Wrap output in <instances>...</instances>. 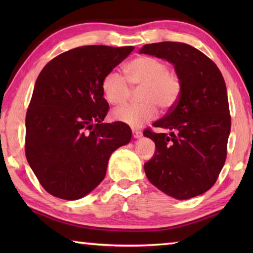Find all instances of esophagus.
I'll list each match as a JSON object with an SVG mask.
<instances>
[{
	"label": "esophagus",
	"instance_id": "obj_1",
	"mask_svg": "<svg viewBox=\"0 0 253 253\" xmlns=\"http://www.w3.org/2000/svg\"><path fill=\"white\" fill-rule=\"evenodd\" d=\"M132 136H134V138H140L143 136V132L138 129H132Z\"/></svg>",
	"mask_w": 253,
	"mask_h": 253
}]
</instances>
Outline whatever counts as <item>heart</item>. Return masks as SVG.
Wrapping results in <instances>:
<instances>
[{
  "mask_svg": "<svg viewBox=\"0 0 253 253\" xmlns=\"http://www.w3.org/2000/svg\"><path fill=\"white\" fill-rule=\"evenodd\" d=\"M126 79L117 72L107 74L101 83V91L110 105L118 106L129 98L131 88H142L144 104H127L111 113V119L132 127L143 126L157 116V105L169 110L176 105L182 91L178 75L169 69L163 60L139 55L125 66Z\"/></svg>",
  "mask_w": 253,
  "mask_h": 253,
  "instance_id": "b5f03b06",
  "label": "heart"
}]
</instances>
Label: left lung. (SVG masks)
Listing matches in <instances>:
<instances>
[{"instance_id":"1","label":"left lung","mask_w":253,"mask_h":253,"mask_svg":"<svg viewBox=\"0 0 253 253\" xmlns=\"http://www.w3.org/2000/svg\"><path fill=\"white\" fill-rule=\"evenodd\" d=\"M139 53L173 63L182 83L176 105L153 124L169 129V136L144 131L156 149L144 165L146 176L177 200L203 194L216 182L226 158L231 116L223 76L211 59L182 42L145 44Z\"/></svg>"}]
</instances>
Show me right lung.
Returning <instances> with one entry per match:
<instances>
[{"instance_id": "1", "label": "right lung", "mask_w": 253, "mask_h": 253, "mask_svg": "<svg viewBox=\"0 0 253 253\" xmlns=\"http://www.w3.org/2000/svg\"><path fill=\"white\" fill-rule=\"evenodd\" d=\"M134 46L84 45L57 55L34 84L25 117V156L44 190L78 200L105 178L111 153L130 142L124 123H102L109 109L104 77Z\"/></svg>"}]
</instances>
